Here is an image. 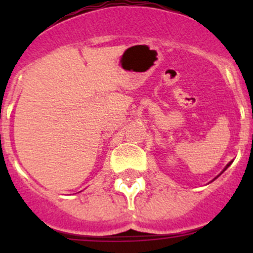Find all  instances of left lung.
<instances>
[{"instance_id":"1","label":"left lung","mask_w":253,"mask_h":253,"mask_svg":"<svg viewBox=\"0 0 253 253\" xmlns=\"http://www.w3.org/2000/svg\"><path fill=\"white\" fill-rule=\"evenodd\" d=\"M229 165H230V164H228V165H226V168H225V169H224V171H225V170L228 169V167H229Z\"/></svg>"}]
</instances>
